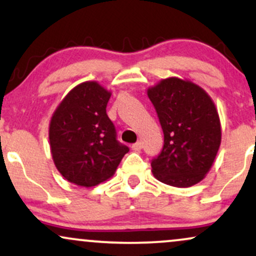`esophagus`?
<instances>
[{
  "label": "esophagus",
  "mask_w": 256,
  "mask_h": 256,
  "mask_svg": "<svg viewBox=\"0 0 256 256\" xmlns=\"http://www.w3.org/2000/svg\"><path fill=\"white\" fill-rule=\"evenodd\" d=\"M132 150H134V152H140V149L143 148V143L140 142V140H138V142H136L134 143V144H132Z\"/></svg>",
  "instance_id": "34e87169"
}]
</instances>
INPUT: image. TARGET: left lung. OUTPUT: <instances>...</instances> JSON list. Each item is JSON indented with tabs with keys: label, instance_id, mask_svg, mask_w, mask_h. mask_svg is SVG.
<instances>
[{
	"label": "left lung",
	"instance_id": "left-lung-1",
	"mask_svg": "<svg viewBox=\"0 0 256 256\" xmlns=\"http://www.w3.org/2000/svg\"><path fill=\"white\" fill-rule=\"evenodd\" d=\"M164 131L162 150L152 160L154 177L177 188L198 184L212 167L222 142L216 104L189 80L162 79L148 89Z\"/></svg>",
	"mask_w": 256,
	"mask_h": 256
}]
</instances>
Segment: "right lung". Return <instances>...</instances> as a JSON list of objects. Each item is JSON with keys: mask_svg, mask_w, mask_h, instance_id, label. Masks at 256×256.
Wrapping results in <instances>:
<instances>
[{"mask_svg": "<svg viewBox=\"0 0 256 256\" xmlns=\"http://www.w3.org/2000/svg\"><path fill=\"white\" fill-rule=\"evenodd\" d=\"M110 92L84 82L66 95L49 125L50 152L58 171L71 183L95 186L116 172L128 146L116 140L106 107Z\"/></svg>", "mask_w": 256, "mask_h": 256, "instance_id": "add662e5", "label": "right lung"}]
</instances>
